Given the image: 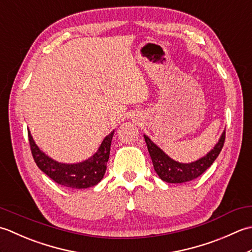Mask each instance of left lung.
<instances>
[{"instance_id": "obj_1", "label": "left lung", "mask_w": 252, "mask_h": 252, "mask_svg": "<svg viewBox=\"0 0 252 252\" xmlns=\"http://www.w3.org/2000/svg\"><path fill=\"white\" fill-rule=\"evenodd\" d=\"M145 140L148 147V151L150 153L151 160L153 163L155 171L162 181L172 184H181L193 181L197 177L207 171L212 165L220 155V150L225 142V131L222 133L220 141L217 143L211 151L207 156L203 157L200 160L189 163L183 164L169 158L160 148L157 147L149 138L145 135Z\"/></svg>"}]
</instances>
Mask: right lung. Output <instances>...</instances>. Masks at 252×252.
Segmentation results:
<instances>
[{
	"label": "right lung",
	"instance_id": "right-lung-1",
	"mask_svg": "<svg viewBox=\"0 0 252 252\" xmlns=\"http://www.w3.org/2000/svg\"><path fill=\"white\" fill-rule=\"evenodd\" d=\"M113 135L114 131L105 137L94 157L78 164H62L53 161L37 147L29 131L28 139L33 160L41 171L62 186L83 189L94 186L103 178L110 158Z\"/></svg>",
	"mask_w": 252,
	"mask_h": 252
}]
</instances>
